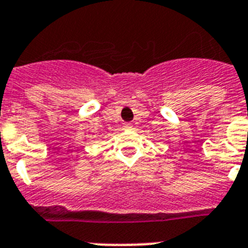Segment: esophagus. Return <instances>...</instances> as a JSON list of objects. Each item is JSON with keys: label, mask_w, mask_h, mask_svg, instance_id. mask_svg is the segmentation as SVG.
Wrapping results in <instances>:
<instances>
[{"label": "esophagus", "mask_w": 248, "mask_h": 248, "mask_svg": "<svg viewBox=\"0 0 248 248\" xmlns=\"http://www.w3.org/2000/svg\"><path fill=\"white\" fill-rule=\"evenodd\" d=\"M132 127V124H124V128H126V130H128V128H131Z\"/></svg>", "instance_id": "1"}]
</instances>
